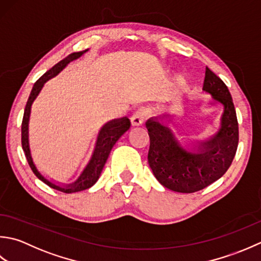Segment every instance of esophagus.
I'll list each match as a JSON object with an SVG mask.
<instances>
[{
	"label": "esophagus",
	"mask_w": 261,
	"mask_h": 261,
	"mask_svg": "<svg viewBox=\"0 0 261 261\" xmlns=\"http://www.w3.org/2000/svg\"><path fill=\"white\" fill-rule=\"evenodd\" d=\"M132 124L134 126H140L144 121V114L142 111H136V113L132 116Z\"/></svg>",
	"instance_id": "esophagus-1"
}]
</instances>
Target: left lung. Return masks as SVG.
<instances>
[{
	"instance_id": "left-lung-1",
	"label": "left lung",
	"mask_w": 261,
	"mask_h": 261,
	"mask_svg": "<svg viewBox=\"0 0 261 261\" xmlns=\"http://www.w3.org/2000/svg\"><path fill=\"white\" fill-rule=\"evenodd\" d=\"M203 90L224 106V114L219 133L205 143L200 152L184 150L170 128L159 121L150 119L146 123L150 136L147 155L150 168L159 182L177 193H196L216 181L227 171L237 153L239 124L230 91L208 67Z\"/></svg>"
}]
</instances>
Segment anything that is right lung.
Returning <instances> with one entry per match:
<instances>
[{"mask_svg":"<svg viewBox=\"0 0 261 261\" xmlns=\"http://www.w3.org/2000/svg\"><path fill=\"white\" fill-rule=\"evenodd\" d=\"M87 50L72 53V54L64 58V60H62L60 63H57L55 66H53L49 71H47L44 75H42L38 81L35 83V86L33 90H31V93L29 95V99L27 101L22 124H21V144H22V150L24 152L27 161H28L31 170H33V172L36 174L37 178L40 179L41 181H44L47 186H49L50 188H54L65 194H72V193H76V191L86 190L90 187H92V186L97 182V180L100 177V173L103 169V166L106 164V161H107V159L109 156L111 148H113V146L115 145V143L118 141V138L123 135L126 130H128V128L130 127V120L128 118L114 120V121H110L108 124H106L99 133L97 144H95V148L92 154L91 160H90V162L88 163V166L86 169H84L82 174L80 175V178L75 182L70 185V187L63 188V187H60V186H56L55 184L48 181V180L42 177V175L38 172V170L36 169L35 164L33 162V159H31V155H30L29 142H28V121H29V116H30L31 103H33V101L36 99L37 95H38L44 82H46L47 80L50 79L51 76L56 75V74L60 71H62L68 63L71 61L76 60V58H79Z\"/></svg>","mask_w":261,"mask_h":261,"instance_id":"right-lung-1","label":"right lung"}]
</instances>
